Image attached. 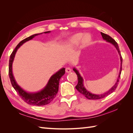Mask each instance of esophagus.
Masks as SVG:
<instances>
[{
  "label": "esophagus",
  "mask_w": 133,
  "mask_h": 133,
  "mask_svg": "<svg viewBox=\"0 0 133 133\" xmlns=\"http://www.w3.org/2000/svg\"><path fill=\"white\" fill-rule=\"evenodd\" d=\"M65 71H66V73H69L71 71V69H70V68H66Z\"/></svg>",
  "instance_id": "obj_1"
}]
</instances>
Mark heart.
<instances>
[{"mask_svg":"<svg viewBox=\"0 0 133 133\" xmlns=\"http://www.w3.org/2000/svg\"><path fill=\"white\" fill-rule=\"evenodd\" d=\"M91 40L90 35L88 34L83 35L82 33H78L75 34L68 40V45L70 47H73L78 45L79 42L83 45H86L89 44Z\"/></svg>","mask_w":133,"mask_h":133,"instance_id":"heart-1","label":"heart"}]
</instances>
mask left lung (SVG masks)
Listing matches in <instances>:
<instances>
[{
  "instance_id": "1",
  "label": "left lung",
  "mask_w": 133,
  "mask_h": 133,
  "mask_svg": "<svg viewBox=\"0 0 133 133\" xmlns=\"http://www.w3.org/2000/svg\"><path fill=\"white\" fill-rule=\"evenodd\" d=\"M101 35L102 36V37L103 38L104 40L107 42L108 43H110L111 44L113 45L115 48H116V49L117 50L118 53L120 55V62H121V64H120V71H119V76L117 80H116V82L115 83V84L114 85L112 86L110 89L108 91H107V92H105L103 94H92L91 93V92L88 91L86 88H85V87L84 86V80L82 76L80 75L79 71L76 69V68L74 67L73 68V70L76 73V74L78 76V84L76 85V86L75 87V88L77 90L80 92V93L82 94H83V95H84L85 97L88 99H92V100H96V99H102L105 96H108V95H109L110 94L112 93V92L114 91V90L116 89V87H117L118 85V82H119V78L120 77V74H121V72H122V62H123V59L121 56V54H120V51L119 50V48L118 46V45L117 43H116L115 40H114L112 39L111 37H110L109 35H108L106 34H104L102 32H101Z\"/></svg>"
}]
</instances>
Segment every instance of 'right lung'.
<instances>
[{
  "mask_svg": "<svg viewBox=\"0 0 133 133\" xmlns=\"http://www.w3.org/2000/svg\"><path fill=\"white\" fill-rule=\"evenodd\" d=\"M44 33L45 34L49 33H50V31H45ZM42 33H43L33 34L20 42L11 54L9 63V75L11 85L14 88V89L25 103L30 104V105L37 106L46 105V104L50 103L55 98L58 91L60 79L65 74V69L63 68L58 70L57 73L52 75L46 84V86L41 91L35 92H27L22 89L17 84L13 74L12 65H13L15 54L20 46H22L24 43L34 38L35 36H37Z\"/></svg>",
  "mask_w": 133,
  "mask_h": 133,
  "instance_id": "obj_1",
  "label": "right lung"
}]
</instances>
